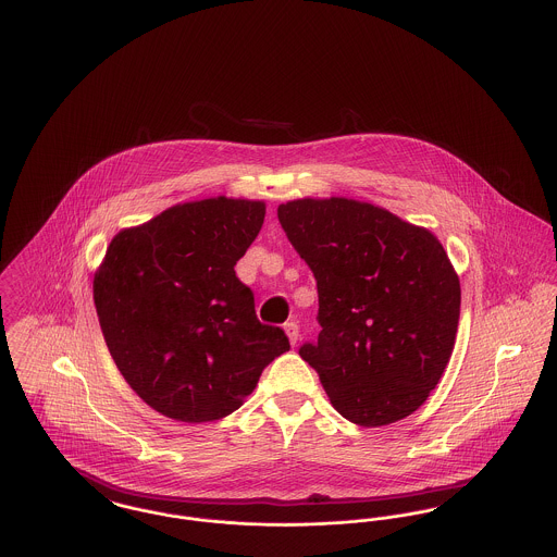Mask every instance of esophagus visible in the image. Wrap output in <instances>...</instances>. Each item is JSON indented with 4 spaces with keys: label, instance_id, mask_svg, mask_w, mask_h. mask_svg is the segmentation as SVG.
I'll return each instance as SVG.
<instances>
[{
    "label": "esophagus",
    "instance_id": "esophagus-1",
    "mask_svg": "<svg viewBox=\"0 0 557 557\" xmlns=\"http://www.w3.org/2000/svg\"><path fill=\"white\" fill-rule=\"evenodd\" d=\"M284 331H286V335H288V339H290L293 345L299 343V324H297V322H286V324H284Z\"/></svg>",
    "mask_w": 557,
    "mask_h": 557
}]
</instances>
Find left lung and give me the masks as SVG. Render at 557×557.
Returning a JSON list of instances; mask_svg holds the SVG:
<instances>
[{
	"mask_svg": "<svg viewBox=\"0 0 557 557\" xmlns=\"http://www.w3.org/2000/svg\"><path fill=\"white\" fill-rule=\"evenodd\" d=\"M318 282V343L300 358L345 420L377 429L418 411L456 345L460 277L429 228L347 197L277 208Z\"/></svg>",
	"mask_w": 557,
	"mask_h": 557,
	"instance_id": "left-lung-1",
	"label": "left lung"
}]
</instances>
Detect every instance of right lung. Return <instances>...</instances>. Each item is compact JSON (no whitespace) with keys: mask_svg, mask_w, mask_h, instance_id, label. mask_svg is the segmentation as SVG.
<instances>
[{"mask_svg":"<svg viewBox=\"0 0 557 557\" xmlns=\"http://www.w3.org/2000/svg\"><path fill=\"white\" fill-rule=\"evenodd\" d=\"M267 206L210 197L119 231L92 277L106 345L131 389L186 424L239 409L262 369L290 349L260 324L252 290L235 275Z\"/></svg>","mask_w":557,"mask_h":557,"instance_id":"1","label":"right lung"}]
</instances>
